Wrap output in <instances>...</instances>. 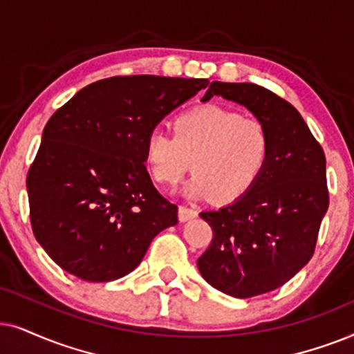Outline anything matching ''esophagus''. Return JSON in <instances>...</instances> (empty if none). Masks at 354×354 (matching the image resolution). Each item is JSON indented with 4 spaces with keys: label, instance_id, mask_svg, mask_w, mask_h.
<instances>
[{
    "label": "esophagus",
    "instance_id": "34e87169",
    "mask_svg": "<svg viewBox=\"0 0 354 354\" xmlns=\"http://www.w3.org/2000/svg\"><path fill=\"white\" fill-rule=\"evenodd\" d=\"M194 216H197V210L187 205H180V209H178V218H180V221H187L194 218Z\"/></svg>",
    "mask_w": 354,
    "mask_h": 354
}]
</instances>
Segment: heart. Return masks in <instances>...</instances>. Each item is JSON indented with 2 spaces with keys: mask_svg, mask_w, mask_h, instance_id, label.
Returning <instances> with one entry per match:
<instances>
[{
  "mask_svg": "<svg viewBox=\"0 0 354 354\" xmlns=\"http://www.w3.org/2000/svg\"><path fill=\"white\" fill-rule=\"evenodd\" d=\"M173 136L150 131L144 142V162L163 186L178 185L189 171L191 197L233 204L256 186L272 153L267 126L256 118L218 105L191 108L173 120Z\"/></svg>",
  "mask_w": 354,
  "mask_h": 354,
  "instance_id": "1",
  "label": "heart"
}]
</instances>
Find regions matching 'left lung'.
Returning a JSON list of instances; mask_svg holds the SVG:
<instances>
[{"label": "left lung", "instance_id": "8db88e82", "mask_svg": "<svg viewBox=\"0 0 354 354\" xmlns=\"http://www.w3.org/2000/svg\"><path fill=\"white\" fill-rule=\"evenodd\" d=\"M220 95L267 126L272 153L256 186L233 204L202 212L212 241L197 267L214 288L234 298L277 290L314 256L328 209L325 153L299 111L256 84L214 81L202 100Z\"/></svg>", "mask_w": 354, "mask_h": 354}]
</instances>
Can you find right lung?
<instances>
[{"mask_svg": "<svg viewBox=\"0 0 354 354\" xmlns=\"http://www.w3.org/2000/svg\"><path fill=\"white\" fill-rule=\"evenodd\" d=\"M207 86V79L115 75L53 113L27 192L37 241L63 270L97 283L121 279L162 230L178 223V207L150 180L144 142Z\"/></svg>", "mask_w": 354, "mask_h": 354, "instance_id": "right-lung-1", "label": "right lung"}]
</instances>
